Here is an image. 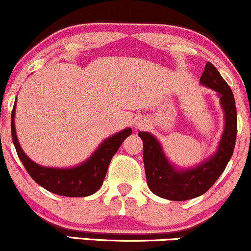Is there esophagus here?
<instances>
[{"mask_svg": "<svg viewBox=\"0 0 251 251\" xmlns=\"http://www.w3.org/2000/svg\"><path fill=\"white\" fill-rule=\"evenodd\" d=\"M147 125L148 122L145 120V118H137L134 123L135 129H145L146 126H147Z\"/></svg>", "mask_w": 251, "mask_h": 251, "instance_id": "1", "label": "esophagus"}]
</instances>
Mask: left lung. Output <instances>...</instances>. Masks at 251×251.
Instances as JSON below:
<instances>
[{"label":"left lung","instance_id":"1","mask_svg":"<svg viewBox=\"0 0 251 251\" xmlns=\"http://www.w3.org/2000/svg\"><path fill=\"white\" fill-rule=\"evenodd\" d=\"M199 83L217 92L224 112L223 134L212 155L194 167H178L166 156L161 143L153 134L139 133L143 142V163L149 190L168 201H182L204 194L223 173L235 148L237 111L231 89L211 63L205 66Z\"/></svg>","mask_w":251,"mask_h":251}]
</instances>
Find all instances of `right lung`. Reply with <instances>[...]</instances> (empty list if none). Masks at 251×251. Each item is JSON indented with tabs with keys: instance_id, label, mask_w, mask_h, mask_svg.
<instances>
[{
	"instance_id": "add662e5",
	"label": "right lung",
	"mask_w": 251,
	"mask_h": 251,
	"mask_svg": "<svg viewBox=\"0 0 251 251\" xmlns=\"http://www.w3.org/2000/svg\"><path fill=\"white\" fill-rule=\"evenodd\" d=\"M15 108L16 100L12 111V137L16 153L36 184L58 196L88 197L100 190L112 156L123 141L131 135V128H126L106 137L85 161L77 166L66 168L46 167L28 157L20 146L15 129Z\"/></svg>"
}]
</instances>
